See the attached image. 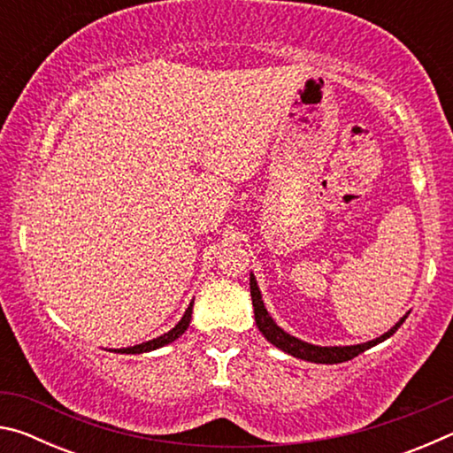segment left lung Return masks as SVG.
Segmentation results:
<instances>
[{"label": "left lung", "instance_id": "1", "mask_svg": "<svg viewBox=\"0 0 453 453\" xmlns=\"http://www.w3.org/2000/svg\"><path fill=\"white\" fill-rule=\"evenodd\" d=\"M250 291H251V303H254V313H256V326L259 332L264 334L265 340L273 343L275 348H280L281 351H286V354L305 359V362H313V364L348 362V359L364 354L365 349L378 346V343H381L383 340H388L389 335H394L397 332V327H400L405 321V318H408V313H405V316L397 321L392 329H388L386 334L375 337V340H372V342L357 343V346H313V343H308V342L300 340V337L283 332V329L275 324L270 313H267V310H265L264 300H262V291H259V288H257L254 273H250Z\"/></svg>", "mask_w": 453, "mask_h": 453}]
</instances>
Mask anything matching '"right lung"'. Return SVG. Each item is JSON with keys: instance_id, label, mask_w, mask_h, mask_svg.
<instances>
[{"instance_id": "right-lung-1", "label": "right lung", "mask_w": 453, "mask_h": 453, "mask_svg": "<svg viewBox=\"0 0 453 453\" xmlns=\"http://www.w3.org/2000/svg\"><path fill=\"white\" fill-rule=\"evenodd\" d=\"M191 310H194V302H191V303L188 305V310H186V313H183V318H181V319L178 321V324H175V327H172L167 334L159 335V337H153V340L143 342V343H140V346L121 348V349H113V351H118V354H145V351H153V349H157V348L167 346V343H172V342L178 340V337L189 327Z\"/></svg>"}]
</instances>
